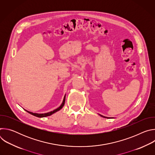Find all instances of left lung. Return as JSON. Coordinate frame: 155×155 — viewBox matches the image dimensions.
Returning a JSON list of instances; mask_svg holds the SVG:
<instances>
[{
    "label": "left lung",
    "instance_id": "left-lung-1",
    "mask_svg": "<svg viewBox=\"0 0 155 155\" xmlns=\"http://www.w3.org/2000/svg\"><path fill=\"white\" fill-rule=\"evenodd\" d=\"M100 116H101V117H104V118H108V117H104V116H102V115H100Z\"/></svg>",
    "mask_w": 155,
    "mask_h": 155
}]
</instances>
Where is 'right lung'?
Wrapping results in <instances>:
<instances>
[{
  "mask_svg": "<svg viewBox=\"0 0 155 155\" xmlns=\"http://www.w3.org/2000/svg\"><path fill=\"white\" fill-rule=\"evenodd\" d=\"M65 96H64V99H63L62 103L61 104V105L58 108H57L56 109H55V110H53V111H51V112H48V113H45V114H36V113H33V112H31L28 111V110H25H25H26V111L27 112H28L29 114H31V115H34V116H35V117H38V118L46 117L50 116V115H51L52 114H53L56 113V112L59 111V110H61V109L64 107V104H65Z\"/></svg>",
  "mask_w": 155,
  "mask_h": 155,
  "instance_id": "1",
  "label": "right lung"
}]
</instances>
